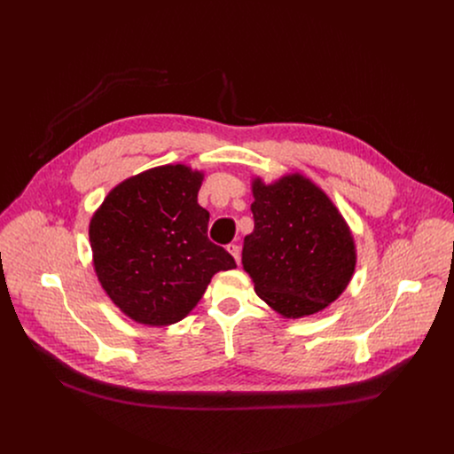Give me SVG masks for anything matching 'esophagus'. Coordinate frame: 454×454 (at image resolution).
Here are the masks:
<instances>
[{"mask_svg":"<svg viewBox=\"0 0 454 454\" xmlns=\"http://www.w3.org/2000/svg\"><path fill=\"white\" fill-rule=\"evenodd\" d=\"M228 251H230V254L235 258V262L240 264V247H239L237 244H230V246H228Z\"/></svg>","mask_w":454,"mask_h":454,"instance_id":"34e87169","label":"esophagus"}]
</instances>
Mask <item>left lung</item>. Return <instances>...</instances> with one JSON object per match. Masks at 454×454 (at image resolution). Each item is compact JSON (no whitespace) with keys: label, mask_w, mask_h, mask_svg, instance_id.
<instances>
[{"label":"left lung","mask_w":454,"mask_h":454,"mask_svg":"<svg viewBox=\"0 0 454 454\" xmlns=\"http://www.w3.org/2000/svg\"><path fill=\"white\" fill-rule=\"evenodd\" d=\"M254 228L244 237L242 268L256 296L287 319L316 314L350 284L357 249L340 208L300 172L266 183L251 177Z\"/></svg>","instance_id":"obj_1"}]
</instances>
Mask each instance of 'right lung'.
<instances>
[{"instance_id": "right-lung-1", "label": "right lung", "mask_w": 454, "mask_h": 454, "mask_svg": "<svg viewBox=\"0 0 454 454\" xmlns=\"http://www.w3.org/2000/svg\"><path fill=\"white\" fill-rule=\"evenodd\" d=\"M203 179L183 163L144 170L118 183L90 219L97 278L140 325L181 321L215 273L237 268L208 240L210 214L198 203Z\"/></svg>"}]
</instances>
